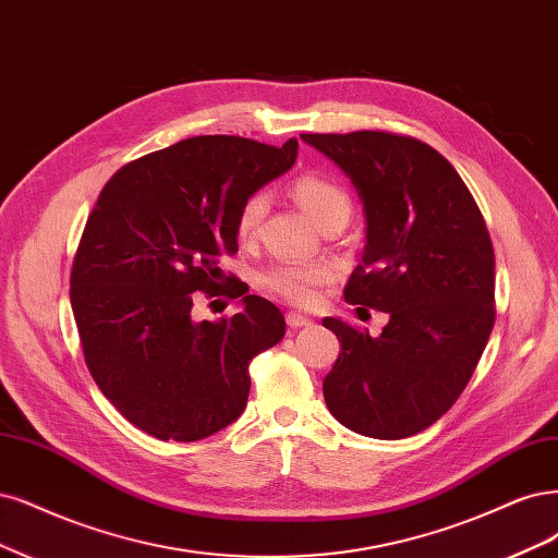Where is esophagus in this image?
I'll list each match as a JSON object with an SVG mask.
<instances>
[{"instance_id":"34e87169","label":"esophagus","mask_w":558,"mask_h":558,"mask_svg":"<svg viewBox=\"0 0 558 558\" xmlns=\"http://www.w3.org/2000/svg\"><path fill=\"white\" fill-rule=\"evenodd\" d=\"M286 323L291 325L293 330H298V328H306V325H312L314 320H312L310 316H302V314H295V312H288V314H286Z\"/></svg>"}]
</instances>
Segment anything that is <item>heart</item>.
<instances>
[{
    "label": "heart",
    "mask_w": 558,
    "mask_h": 558,
    "mask_svg": "<svg viewBox=\"0 0 558 558\" xmlns=\"http://www.w3.org/2000/svg\"><path fill=\"white\" fill-rule=\"evenodd\" d=\"M291 196L318 228L332 221H349L353 213V201L337 180L323 172H304L291 184ZM267 213V201L263 194L248 196L235 217V235L240 242H252ZM332 279V265L328 263H279L260 272L258 283L293 304H314L318 300V288Z\"/></svg>",
    "instance_id": "1"
}]
</instances>
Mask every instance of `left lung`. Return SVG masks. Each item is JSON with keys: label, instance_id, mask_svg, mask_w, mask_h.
Listing matches in <instances>:
<instances>
[{"label": "left lung", "instance_id": "1", "mask_svg": "<svg viewBox=\"0 0 558 558\" xmlns=\"http://www.w3.org/2000/svg\"><path fill=\"white\" fill-rule=\"evenodd\" d=\"M355 184L367 244L343 298L388 312L378 337L323 318L341 351L323 380L330 413L362 436L407 438L450 411L494 328V246L446 157L390 131L302 133Z\"/></svg>", "mask_w": 558, "mask_h": 558}]
</instances>
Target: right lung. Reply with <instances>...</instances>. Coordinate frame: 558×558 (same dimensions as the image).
Returning a JSON list of instances; mask_svg holds the SVG:
<instances>
[{
  "instance_id": "right-lung-1",
  "label": "right lung",
  "mask_w": 558,
  "mask_h": 558,
  "mask_svg": "<svg viewBox=\"0 0 558 558\" xmlns=\"http://www.w3.org/2000/svg\"><path fill=\"white\" fill-rule=\"evenodd\" d=\"M281 147L196 136L122 166L101 189L71 267V306L96 386L131 425L161 440H201L235 422L248 364L286 332L277 306L245 295L217 324L190 316L194 292L221 291L238 254L240 205L295 163Z\"/></svg>"
}]
</instances>
